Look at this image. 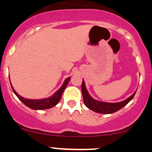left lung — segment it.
<instances>
[{
  "label": "left lung",
  "mask_w": 152,
  "mask_h": 152,
  "mask_svg": "<svg viewBox=\"0 0 152 152\" xmlns=\"http://www.w3.org/2000/svg\"><path fill=\"white\" fill-rule=\"evenodd\" d=\"M81 91H82V95L83 98H84V103L86 107L94 112L103 114L113 113L119 110L120 109L125 107L129 102L132 100V98L134 97L135 93H136L135 91L133 94L131 95L129 97H128L123 101L118 102V103H107V102L98 101L91 97L88 91H87L84 80H83L82 84H81Z\"/></svg>",
  "instance_id": "1"
}]
</instances>
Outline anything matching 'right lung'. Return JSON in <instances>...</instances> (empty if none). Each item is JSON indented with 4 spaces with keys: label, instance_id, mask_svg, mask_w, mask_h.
I'll use <instances>...</instances> for the list:
<instances>
[{
    "label": "right lung",
    "instance_id": "obj_1",
    "mask_svg": "<svg viewBox=\"0 0 152 152\" xmlns=\"http://www.w3.org/2000/svg\"><path fill=\"white\" fill-rule=\"evenodd\" d=\"M70 78H71V77L65 79L64 83H63L62 86L52 96H49L48 98L40 99V100H32V99H26V98L23 97V96H21L20 95H19L16 92L15 90L13 89L12 86L11 88L13 93L19 98V100H20L21 102H23L26 107H29L30 109H33V110H45V109H49L55 107L60 101L61 95H62V93L64 92V89H65V88L68 85ZM10 84H11V83H10Z\"/></svg>",
    "mask_w": 152,
    "mask_h": 152
}]
</instances>
